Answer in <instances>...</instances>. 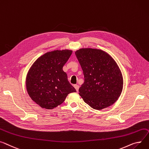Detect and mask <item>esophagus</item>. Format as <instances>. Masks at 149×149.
<instances>
[{
    "label": "esophagus",
    "mask_w": 149,
    "mask_h": 149,
    "mask_svg": "<svg viewBox=\"0 0 149 149\" xmlns=\"http://www.w3.org/2000/svg\"><path fill=\"white\" fill-rule=\"evenodd\" d=\"M74 87H75V88L76 89V91H77V92H78V89H79V87H79V86L78 85H74Z\"/></svg>",
    "instance_id": "1"
}]
</instances>
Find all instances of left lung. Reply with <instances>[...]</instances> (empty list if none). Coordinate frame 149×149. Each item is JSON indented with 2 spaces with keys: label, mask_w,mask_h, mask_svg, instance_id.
<instances>
[{
  "label": "left lung",
  "mask_w": 149,
  "mask_h": 149,
  "mask_svg": "<svg viewBox=\"0 0 149 149\" xmlns=\"http://www.w3.org/2000/svg\"><path fill=\"white\" fill-rule=\"evenodd\" d=\"M75 54L84 77V83L79 88L83 101L97 110L114 104L123 87L122 73L114 59L96 48H80Z\"/></svg>",
  "instance_id": "1"
}]
</instances>
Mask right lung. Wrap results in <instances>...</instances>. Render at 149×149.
Segmentation results:
<instances>
[{
  "instance_id": "add662e5",
  "label": "right lung",
  "mask_w": 149,
  "mask_h": 149,
  "mask_svg": "<svg viewBox=\"0 0 149 149\" xmlns=\"http://www.w3.org/2000/svg\"><path fill=\"white\" fill-rule=\"evenodd\" d=\"M72 53V50L68 49L47 52L38 57L29 69L27 92L41 108L52 110L62 104L69 93L76 92L63 71Z\"/></svg>"
}]
</instances>
